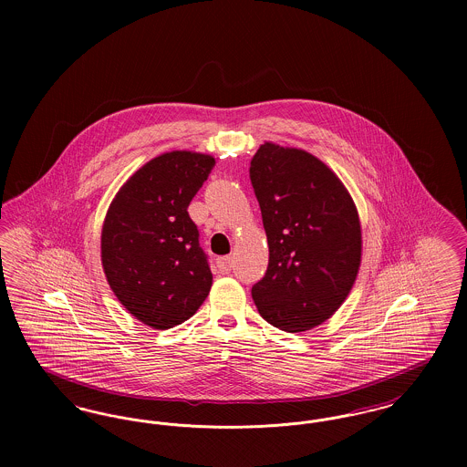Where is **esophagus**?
I'll list each match as a JSON object with an SVG mask.
<instances>
[{
  "mask_svg": "<svg viewBox=\"0 0 467 467\" xmlns=\"http://www.w3.org/2000/svg\"><path fill=\"white\" fill-rule=\"evenodd\" d=\"M217 266L223 271V273H229L231 267H233V257L231 255H223L217 259Z\"/></svg>",
  "mask_w": 467,
  "mask_h": 467,
  "instance_id": "1",
  "label": "esophagus"
}]
</instances>
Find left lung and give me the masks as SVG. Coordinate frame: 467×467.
Returning <instances> with one entry per match:
<instances>
[{
  "label": "left lung",
  "mask_w": 467,
  "mask_h": 467,
  "mask_svg": "<svg viewBox=\"0 0 467 467\" xmlns=\"http://www.w3.org/2000/svg\"><path fill=\"white\" fill-rule=\"evenodd\" d=\"M250 180L269 246L254 303L273 327L310 331L333 317L356 284L362 259L356 202L318 157L273 141L255 152Z\"/></svg>",
  "instance_id": "left-lung-1"
}]
</instances>
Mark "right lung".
Returning <instances> with one entry per match:
<instances>
[{
  "label": "right lung",
  "instance_id": "obj_1",
  "mask_svg": "<svg viewBox=\"0 0 467 467\" xmlns=\"http://www.w3.org/2000/svg\"><path fill=\"white\" fill-rule=\"evenodd\" d=\"M215 157L171 150L124 182L101 229V266L120 305L152 329L191 318L212 289V271L187 208Z\"/></svg>",
  "mask_w": 467,
  "mask_h": 467
}]
</instances>
